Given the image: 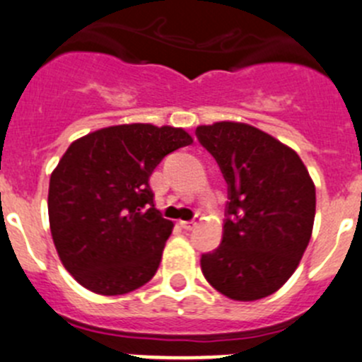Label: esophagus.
Segmentation results:
<instances>
[{
  "label": "esophagus",
  "mask_w": 362,
  "mask_h": 362,
  "mask_svg": "<svg viewBox=\"0 0 362 362\" xmlns=\"http://www.w3.org/2000/svg\"><path fill=\"white\" fill-rule=\"evenodd\" d=\"M181 227L185 230H192V228L197 227V220H189V221H181Z\"/></svg>",
  "instance_id": "esophagus-1"
}]
</instances>
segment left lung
<instances>
[{
  "instance_id": "8db88e82",
  "label": "left lung",
  "mask_w": 362,
  "mask_h": 362,
  "mask_svg": "<svg viewBox=\"0 0 362 362\" xmlns=\"http://www.w3.org/2000/svg\"><path fill=\"white\" fill-rule=\"evenodd\" d=\"M227 181L223 238L200 257L206 280L234 301L276 292L299 266L315 220V185L296 151L245 123L195 130Z\"/></svg>"
}]
</instances>
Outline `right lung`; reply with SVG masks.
<instances>
[{
	"label": "right lung",
	"instance_id": "1",
	"mask_svg": "<svg viewBox=\"0 0 362 362\" xmlns=\"http://www.w3.org/2000/svg\"><path fill=\"white\" fill-rule=\"evenodd\" d=\"M193 139L134 123L71 142L49 182V221L68 273L88 291L121 296L148 284L174 223L155 207L149 176Z\"/></svg>",
	"mask_w": 362,
	"mask_h": 362
}]
</instances>
